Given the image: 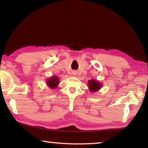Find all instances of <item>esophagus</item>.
<instances>
[{"mask_svg": "<svg viewBox=\"0 0 148 148\" xmlns=\"http://www.w3.org/2000/svg\"><path fill=\"white\" fill-rule=\"evenodd\" d=\"M76 72H74V74L75 75V74H76Z\"/></svg>", "mask_w": 148, "mask_h": 148, "instance_id": "obj_1", "label": "esophagus"}]
</instances>
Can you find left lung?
<instances>
[{
    "label": "left lung",
    "instance_id": "left-lung-1",
    "mask_svg": "<svg viewBox=\"0 0 148 148\" xmlns=\"http://www.w3.org/2000/svg\"><path fill=\"white\" fill-rule=\"evenodd\" d=\"M89 87L91 92H94L98 91L99 89H101V84L99 82L95 81V80H89L88 82Z\"/></svg>",
    "mask_w": 148,
    "mask_h": 148
}]
</instances>
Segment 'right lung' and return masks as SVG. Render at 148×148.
Returning a JSON list of instances; mask_svg holds the SVG:
<instances>
[{"label":"right lung","instance_id":"obj_1","mask_svg":"<svg viewBox=\"0 0 148 148\" xmlns=\"http://www.w3.org/2000/svg\"><path fill=\"white\" fill-rule=\"evenodd\" d=\"M59 82L58 77L56 76H53L51 79L47 80V84L48 85V86L49 87H51V88L55 89V88H56V87L57 85H58Z\"/></svg>","mask_w":148,"mask_h":148}]
</instances>
